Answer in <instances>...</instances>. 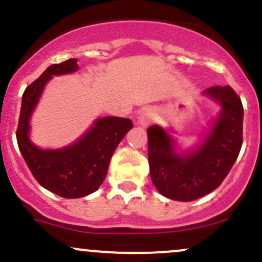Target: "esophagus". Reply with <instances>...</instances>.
Masks as SVG:
<instances>
[{
	"label": "esophagus",
	"mask_w": 262,
	"mask_h": 262,
	"mask_svg": "<svg viewBox=\"0 0 262 262\" xmlns=\"http://www.w3.org/2000/svg\"><path fill=\"white\" fill-rule=\"evenodd\" d=\"M154 120V114L151 110H143L142 112H140V115L137 116V123L142 127H147L151 125Z\"/></svg>",
	"instance_id": "34e87169"
}]
</instances>
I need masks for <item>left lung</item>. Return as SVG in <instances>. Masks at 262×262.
Segmentation results:
<instances>
[{
    "label": "left lung",
    "mask_w": 262,
    "mask_h": 262,
    "mask_svg": "<svg viewBox=\"0 0 262 262\" xmlns=\"http://www.w3.org/2000/svg\"><path fill=\"white\" fill-rule=\"evenodd\" d=\"M219 106L198 143L182 148L171 127H148V164L152 184L161 195L193 201L220 186L243 146L244 107L230 86H213L201 95Z\"/></svg>",
    "instance_id": "1"
}]
</instances>
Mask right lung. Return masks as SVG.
I'll return each instance as SVG.
<instances>
[{"label": "right lung", "mask_w": 262, "mask_h": 262, "mask_svg": "<svg viewBox=\"0 0 262 262\" xmlns=\"http://www.w3.org/2000/svg\"><path fill=\"white\" fill-rule=\"evenodd\" d=\"M77 58L47 67L25 90L18 127V148L33 177L46 190L64 199H78L97 191L107 175L111 157L121 140L132 128V121L115 116L98 117L77 140L63 147L42 148L31 140V119L53 76L74 74Z\"/></svg>", "instance_id": "obj_1"}]
</instances>
